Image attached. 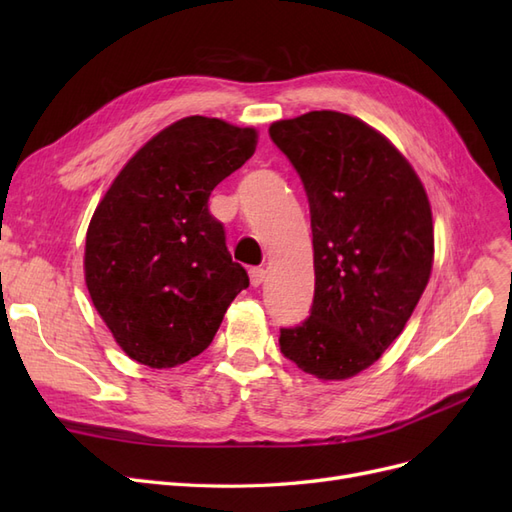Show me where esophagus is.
Returning a JSON list of instances; mask_svg holds the SVG:
<instances>
[{
	"instance_id": "1",
	"label": "esophagus",
	"mask_w": 512,
	"mask_h": 512,
	"mask_svg": "<svg viewBox=\"0 0 512 512\" xmlns=\"http://www.w3.org/2000/svg\"><path fill=\"white\" fill-rule=\"evenodd\" d=\"M265 277H267V271L262 269V267L250 269V282H252V286H260L262 282H265Z\"/></svg>"
}]
</instances>
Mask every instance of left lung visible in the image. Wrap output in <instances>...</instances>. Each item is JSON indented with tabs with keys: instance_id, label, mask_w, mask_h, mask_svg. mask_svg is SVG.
Wrapping results in <instances>:
<instances>
[{
	"instance_id": "obj_1",
	"label": "left lung",
	"mask_w": 512,
	"mask_h": 512,
	"mask_svg": "<svg viewBox=\"0 0 512 512\" xmlns=\"http://www.w3.org/2000/svg\"><path fill=\"white\" fill-rule=\"evenodd\" d=\"M312 215L314 303L280 348L305 374L346 380L404 331L433 265L429 198L410 162L365 121L312 111L275 121Z\"/></svg>"
}]
</instances>
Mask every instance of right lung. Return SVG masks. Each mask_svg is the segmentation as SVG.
Instances as JSON below:
<instances>
[{
	"mask_svg": "<svg viewBox=\"0 0 512 512\" xmlns=\"http://www.w3.org/2000/svg\"><path fill=\"white\" fill-rule=\"evenodd\" d=\"M256 130L215 117L164 128L121 168L85 241V282L130 359L153 369L188 363L250 286L209 213L215 185L256 151Z\"/></svg>",
	"mask_w": 512,
	"mask_h": 512,
	"instance_id": "1",
	"label": "right lung"
}]
</instances>
